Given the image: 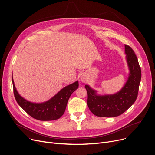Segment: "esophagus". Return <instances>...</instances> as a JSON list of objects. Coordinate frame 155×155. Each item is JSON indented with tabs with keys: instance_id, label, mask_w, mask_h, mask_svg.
<instances>
[{
	"instance_id": "obj_1",
	"label": "esophagus",
	"mask_w": 155,
	"mask_h": 155,
	"mask_svg": "<svg viewBox=\"0 0 155 155\" xmlns=\"http://www.w3.org/2000/svg\"><path fill=\"white\" fill-rule=\"evenodd\" d=\"M81 80H82V82H84V83L87 82V79L85 77H82V78H81Z\"/></svg>"
}]
</instances>
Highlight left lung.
Masks as SVG:
<instances>
[{
    "label": "left lung",
    "instance_id": "left-lung-1",
    "mask_svg": "<svg viewBox=\"0 0 155 155\" xmlns=\"http://www.w3.org/2000/svg\"><path fill=\"white\" fill-rule=\"evenodd\" d=\"M124 46L129 74L126 83L121 90L112 95H99L89 85L85 86L88 94V107L96 116H119L131 107L137 99L141 70L133 49L128 45Z\"/></svg>",
    "mask_w": 155,
    "mask_h": 155
}]
</instances>
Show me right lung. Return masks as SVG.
<instances>
[{"instance_id":"add662e5","label":"right lung","mask_w":155,"mask_h":155,"mask_svg":"<svg viewBox=\"0 0 155 155\" xmlns=\"http://www.w3.org/2000/svg\"><path fill=\"white\" fill-rule=\"evenodd\" d=\"M14 94L18 104L29 116L39 120H53L60 118L64 114L68 101L72 93L78 88V82L63 88L49 101L43 103H33L22 97L16 90L13 78Z\"/></svg>"}]
</instances>
